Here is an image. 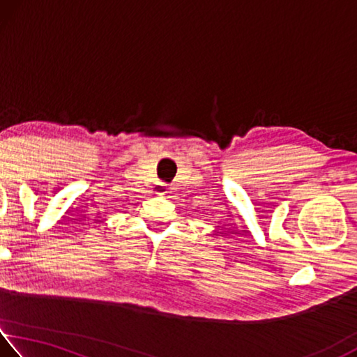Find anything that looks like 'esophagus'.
Wrapping results in <instances>:
<instances>
[{
	"label": "esophagus",
	"mask_w": 357,
	"mask_h": 357,
	"mask_svg": "<svg viewBox=\"0 0 357 357\" xmlns=\"http://www.w3.org/2000/svg\"><path fill=\"white\" fill-rule=\"evenodd\" d=\"M158 195H164V193H166V186H164V185H158Z\"/></svg>",
	"instance_id": "esophagus-1"
}]
</instances>
